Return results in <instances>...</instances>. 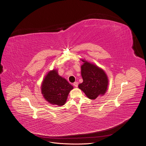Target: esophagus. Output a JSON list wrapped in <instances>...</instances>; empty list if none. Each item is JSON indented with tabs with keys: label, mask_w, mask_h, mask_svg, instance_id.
<instances>
[{
	"label": "esophagus",
	"mask_w": 146,
	"mask_h": 146,
	"mask_svg": "<svg viewBox=\"0 0 146 146\" xmlns=\"http://www.w3.org/2000/svg\"><path fill=\"white\" fill-rule=\"evenodd\" d=\"M73 86H74L75 87H78V83H77V82H74V83H73Z\"/></svg>",
	"instance_id": "34e87169"
}]
</instances>
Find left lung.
<instances>
[{
    "mask_svg": "<svg viewBox=\"0 0 146 146\" xmlns=\"http://www.w3.org/2000/svg\"><path fill=\"white\" fill-rule=\"evenodd\" d=\"M82 61L84 63L81 67V73L83 82L78 85V88L88 98L96 99L99 96L104 95L107 90V76L103 70L95 64Z\"/></svg>",
    "mask_w": 146,
    "mask_h": 146,
    "instance_id": "1",
    "label": "left lung"
}]
</instances>
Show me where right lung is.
Here are the masks:
<instances>
[{
    "label": "right lung",
    "instance_id": "right-lung-1",
    "mask_svg": "<svg viewBox=\"0 0 146 146\" xmlns=\"http://www.w3.org/2000/svg\"><path fill=\"white\" fill-rule=\"evenodd\" d=\"M73 88L57 71H50L45 76L41 86V91L45 99L50 104L62 106L67 100L69 92Z\"/></svg>",
    "mask_w": 146,
    "mask_h": 146
}]
</instances>
